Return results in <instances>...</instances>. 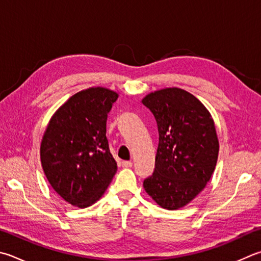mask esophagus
Segmentation results:
<instances>
[{"mask_svg": "<svg viewBox=\"0 0 261 261\" xmlns=\"http://www.w3.org/2000/svg\"><path fill=\"white\" fill-rule=\"evenodd\" d=\"M122 167L123 168H131L132 167V162H131V161H123Z\"/></svg>", "mask_w": 261, "mask_h": 261, "instance_id": "obj_1", "label": "esophagus"}]
</instances>
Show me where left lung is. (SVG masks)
<instances>
[{"label":"left lung","instance_id":"8db88e82","mask_svg":"<svg viewBox=\"0 0 261 261\" xmlns=\"http://www.w3.org/2000/svg\"><path fill=\"white\" fill-rule=\"evenodd\" d=\"M158 123L155 169L146 193L163 209L177 210L200 194L215 171L219 141L205 106L179 88L151 92L141 100Z\"/></svg>","mask_w":261,"mask_h":261}]
</instances>
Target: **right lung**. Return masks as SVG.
<instances>
[{
	"instance_id": "1",
	"label": "right lung",
	"mask_w": 261,
	"mask_h": 261,
	"mask_svg": "<svg viewBox=\"0 0 261 261\" xmlns=\"http://www.w3.org/2000/svg\"><path fill=\"white\" fill-rule=\"evenodd\" d=\"M118 94L97 87L70 97L51 117L41 143V163L52 188L69 204L96 203L117 164L106 137L107 114Z\"/></svg>"
}]
</instances>
